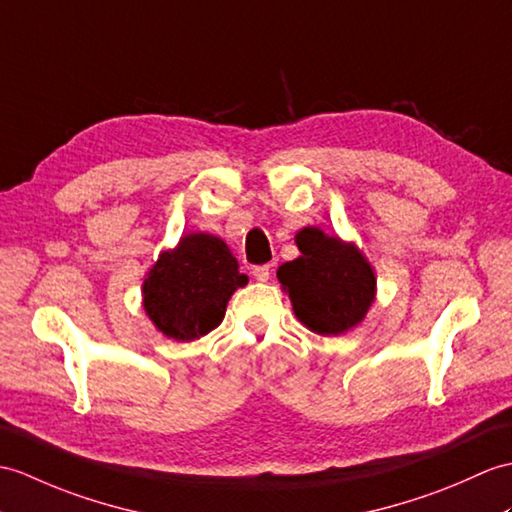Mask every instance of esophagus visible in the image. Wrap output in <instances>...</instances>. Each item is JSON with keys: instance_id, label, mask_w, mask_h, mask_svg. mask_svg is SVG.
Here are the masks:
<instances>
[{"instance_id": "34e87169", "label": "esophagus", "mask_w": 512, "mask_h": 512, "mask_svg": "<svg viewBox=\"0 0 512 512\" xmlns=\"http://www.w3.org/2000/svg\"><path fill=\"white\" fill-rule=\"evenodd\" d=\"M253 277H255L257 281H268V279H270V266H268V264L255 266V268H253Z\"/></svg>"}]
</instances>
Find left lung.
<instances>
[{
	"label": "left lung",
	"instance_id": "obj_1",
	"mask_svg": "<svg viewBox=\"0 0 512 512\" xmlns=\"http://www.w3.org/2000/svg\"><path fill=\"white\" fill-rule=\"evenodd\" d=\"M301 257L277 270L294 316L318 336H340L358 327L377 296L371 261L355 242L305 227L294 237Z\"/></svg>",
	"mask_w": 512,
	"mask_h": 512
}]
</instances>
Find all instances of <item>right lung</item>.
Returning a JSON list of instances; mask_svg holds the SVG:
<instances>
[{
	"label": "right lung",
	"instance_id": "right-lung-1",
	"mask_svg": "<svg viewBox=\"0 0 512 512\" xmlns=\"http://www.w3.org/2000/svg\"><path fill=\"white\" fill-rule=\"evenodd\" d=\"M246 283L227 242L211 233H187L146 272L141 303L165 338L192 342L222 323L233 292Z\"/></svg>",
	"mask_w": 512,
	"mask_h": 512
}]
</instances>
